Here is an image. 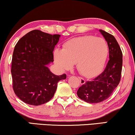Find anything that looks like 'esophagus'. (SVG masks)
I'll return each instance as SVG.
<instances>
[{"label":"esophagus","instance_id":"1","mask_svg":"<svg viewBox=\"0 0 135 135\" xmlns=\"http://www.w3.org/2000/svg\"><path fill=\"white\" fill-rule=\"evenodd\" d=\"M78 78L79 79V81H80V83H81V84H84V83H85V80H84V79H83L82 78H81V77H78Z\"/></svg>","mask_w":135,"mask_h":135}]
</instances>
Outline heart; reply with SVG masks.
<instances>
[{
	"instance_id": "1",
	"label": "heart",
	"mask_w": 135,
	"mask_h": 135,
	"mask_svg": "<svg viewBox=\"0 0 135 135\" xmlns=\"http://www.w3.org/2000/svg\"><path fill=\"white\" fill-rule=\"evenodd\" d=\"M108 51L105 39L85 35L68 41L62 49H56L54 57L56 63L62 69H70L76 63L81 75L90 77L97 74L103 67Z\"/></svg>"
}]
</instances>
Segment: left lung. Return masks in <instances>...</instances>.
<instances>
[{
	"mask_svg": "<svg viewBox=\"0 0 135 135\" xmlns=\"http://www.w3.org/2000/svg\"><path fill=\"white\" fill-rule=\"evenodd\" d=\"M107 41L109 60L103 71L92 80L87 81L77 91L79 98L87 103H97L111 96L120 81L122 52L117 41L111 34L99 30Z\"/></svg>",
	"mask_w": 135,
	"mask_h": 135,
	"instance_id": "obj_1",
	"label": "left lung"
}]
</instances>
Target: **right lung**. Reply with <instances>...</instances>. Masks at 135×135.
Wrapping results in <instances>:
<instances>
[{"mask_svg":"<svg viewBox=\"0 0 135 135\" xmlns=\"http://www.w3.org/2000/svg\"><path fill=\"white\" fill-rule=\"evenodd\" d=\"M60 35L32 30L15 45L11 61L13 89L24 103L43 105L53 97L57 83L66 79L65 74L57 76L47 67L54 62L53 51Z\"/></svg>","mask_w":135,"mask_h":135,"instance_id":"1","label":"right lung"}]
</instances>
